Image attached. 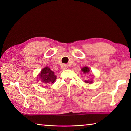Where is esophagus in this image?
Here are the masks:
<instances>
[{"mask_svg":"<svg viewBox=\"0 0 131 131\" xmlns=\"http://www.w3.org/2000/svg\"><path fill=\"white\" fill-rule=\"evenodd\" d=\"M62 68L63 70L66 69L68 68V65H65V64H64V65H63L62 66Z\"/></svg>","mask_w":131,"mask_h":131,"instance_id":"obj_1","label":"esophagus"}]
</instances>
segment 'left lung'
Returning a JSON list of instances; mask_svg holds the SVG:
<instances>
[{"label": "left lung", "instance_id": "8db88e82", "mask_svg": "<svg viewBox=\"0 0 131 131\" xmlns=\"http://www.w3.org/2000/svg\"><path fill=\"white\" fill-rule=\"evenodd\" d=\"M81 71L83 72L84 74H88L90 72V69L88 67H84L81 69ZM85 83H92V81H90L89 80H85Z\"/></svg>", "mask_w": 131, "mask_h": 131}]
</instances>
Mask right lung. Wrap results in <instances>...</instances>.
<instances>
[{"mask_svg":"<svg viewBox=\"0 0 131 131\" xmlns=\"http://www.w3.org/2000/svg\"><path fill=\"white\" fill-rule=\"evenodd\" d=\"M40 81L44 85H48L51 83H54L56 80V76L54 72L51 70L48 67H45L39 75Z\"/></svg>","mask_w":131,"mask_h":131,"instance_id":"right-lung-1","label":"right lung"}]
</instances>
